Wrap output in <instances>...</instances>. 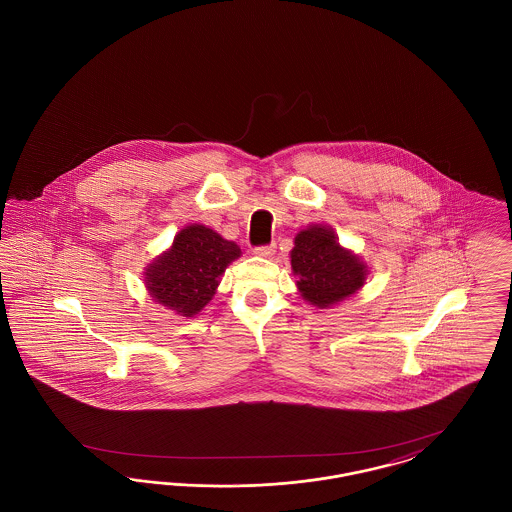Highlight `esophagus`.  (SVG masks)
Instances as JSON below:
<instances>
[{"mask_svg": "<svg viewBox=\"0 0 512 512\" xmlns=\"http://www.w3.org/2000/svg\"><path fill=\"white\" fill-rule=\"evenodd\" d=\"M274 251H276V244L261 245L255 249V255L263 257V259H270L274 255Z\"/></svg>", "mask_w": 512, "mask_h": 512, "instance_id": "34e87169", "label": "esophagus"}]
</instances>
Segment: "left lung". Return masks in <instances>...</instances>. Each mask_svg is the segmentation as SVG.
Segmentation results:
<instances>
[{"instance_id":"left-lung-1","label":"left lung","mask_w":512,"mask_h":512,"mask_svg":"<svg viewBox=\"0 0 512 512\" xmlns=\"http://www.w3.org/2000/svg\"><path fill=\"white\" fill-rule=\"evenodd\" d=\"M297 292L318 309H332L365 286L368 265L340 244L326 224H309L293 238L290 251Z\"/></svg>"}]
</instances>
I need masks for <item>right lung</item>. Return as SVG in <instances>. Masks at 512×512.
I'll return each mask as SVG.
<instances>
[{
    "label": "right lung",
    "instance_id": "1",
    "mask_svg": "<svg viewBox=\"0 0 512 512\" xmlns=\"http://www.w3.org/2000/svg\"><path fill=\"white\" fill-rule=\"evenodd\" d=\"M242 249L205 224H188L172 245L144 268L151 299L178 317H195L217 293L224 270Z\"/></svg>",
    "mask_w": 512,
    "mask_h": 512
}]
</instances>
